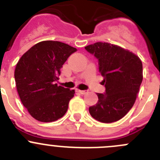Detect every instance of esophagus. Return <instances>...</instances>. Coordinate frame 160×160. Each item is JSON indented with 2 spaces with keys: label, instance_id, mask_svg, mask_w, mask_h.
I'll return each mask as SVG.
<instances>
[{
  "label": "esophagus",
  "instance_id": "1",
  "mask_svg": "<svg viewBox=\"0 0 160 160\" xmlns=\"http://www.w3.org/2000/svg\"><path fill=\"white\" fill-rule=\"evenodd\" d=\"M77 91H78V92L81 94H85L88 93V91H82V90H78Z\"/></svg>",
  "mask_w": 160,
  "mask_h": 160
}]
</instances>
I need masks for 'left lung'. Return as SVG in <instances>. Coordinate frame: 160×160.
Segmentation results:
<instances>
[{
    "label": "left lung",
    "instance_id": "obj_1",
    "mask_svg": "<svg viewBox=\"0 0 160 160\" xmlns=\"http://www.w3.org/2000/svg\"><path fill=\"white\" fill-rule=\"evenodd\" d=\"M85 49L98 60L105 87L104 94H97L98 101L89 108L90 114L102 123L118 121L135 102L143 79L142 61L130 51L108 43H94Z\"/></svg>",
    "mask_w": 160,
    "mask_h": 160
}]
</instances>
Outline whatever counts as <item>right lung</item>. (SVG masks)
Instances as JSON below:
<instances>
[{
  "label": "right lung",
  "instance_id": "right-lung-1",
  "mask_svg": "<svg viewBox=\"0 0 160 160\" xmlns=\"http://www.w3.org/2000/svg\"><path fill=\"white\" fill-rule=\"evenodd\" d=\"M77 48L59 41H41L18 60L15 69L21 102L38 121L53 122L66 114L74 90L58 86L61 68Z\"/></svg>",
  "mask_w": 160,
  "mask_h": 160
}]
</instances>
